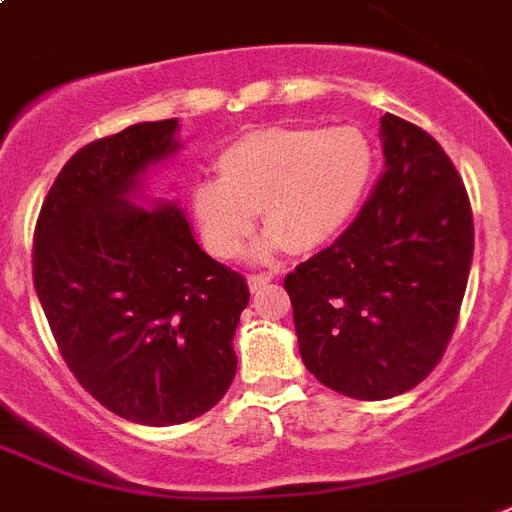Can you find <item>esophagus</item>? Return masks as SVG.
<instances>
[{
	"mask_svg": "<svg viewBox=\"0 0 512 512\" xmlns=\"http://www.w3.org/2000/svg\"><path fill=\"white\" fill-rule=\"evenodd\" d=\"M272 282V274H251L248 277V287H251V293H259L261 287L269 285Z\"/></svg>",
	"mask_w": 512,
	"mask_h": 512,
	"instance_id": "esophagus-1",
	"label": "esophagus"
}]
</instances>
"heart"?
Masks as SVG:
<instances>
[{
  "label": "heart",
  "instance_id": "1",
  "mask_svg": "<svg viewBox=\"0 0 512 512\" xmlns=\"http://www.w3.org/2000/svg\"><path fill=\"white\" fill-rule=\"evenodd\" d=\"M374 172V146L356 125H269L240 135L217 156V180L190 188V209L211 253L238 256L256 214L269 232L256 259L314 253L353 222Z\"/></svg>",
  "mask_w": 512,
  "mask_h": 512
}]
</instances>
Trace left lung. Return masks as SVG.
Returning <instances> with one entry per match:
<instances>
[{"instance_id":"1","label":"left lung","mask_w":512,"mask_h":512,"mask_svg":"<svg viewBox=\"0 0 512 512\" xmlns=\"http://www.w3.org/2000/svg\"><path fill=\"white\" fill-rule=\"evenodd\" d=\"M384 172L356 222L285 277L306 369L329 390L387 400L445 353L474 259V217L432 135L384 114Z\"/></svg>"}]
</instances>
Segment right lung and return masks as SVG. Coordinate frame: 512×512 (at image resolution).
Segmentation results:
<instances>
[{"label": "right lung", "mask_w": 512, "mask_h": 512, "mask_svg": "<svg viewBox=\"0 0 512 512\" xmlns=\"http://www.w3.org/2000/svg\"><path fill=\"white\" fill-rule=\"evenodd\" d=\"M177 117L88 143L62 167L33 235V285L67 366L104 408L175 426L222 400L248 285L193 238L177 201L143 204L180 149Z\"/></svg>", "instance_id": "obj_1"}]
</instances>
